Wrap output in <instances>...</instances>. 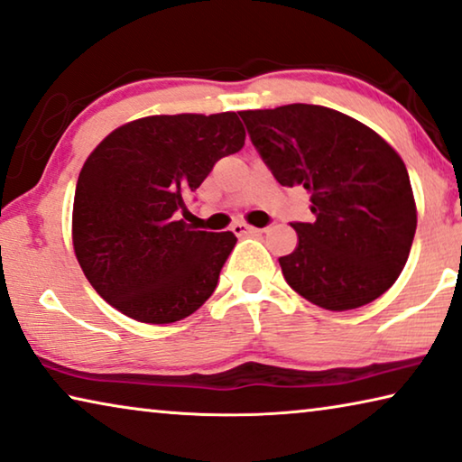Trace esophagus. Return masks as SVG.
Returning a JSON list of instances; mask_svg holds the SVG:
<instances>
[{
	"label": "esophagus",
	"mask_w": 462,
	"mask_h": 462,
	"mask_svg": "<svg viewBox=\"0 0 462 462\" xmlns=\"http://www.w3.org/2000/svg\"><path fill=\"white\" fill-rule=\"evenodd\" d=\"M232 232L238 234V236H245V234H261L265 232L263 228H254V226H248L246 222H236L232 226Z\"/></svg>",
	"instance_id": "esophagus-1"
}]
</instances>
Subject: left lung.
Segmentation results:
<instances>
[{
	"mask_svg": "<svg viewBox=\"0 0 462 462\" xmlns=\"http://www.w3.org/2000/svg\"><path fill=\"white\" fill-rule=\"evenodd\" d=\"M282 187L310 193L314 222H294V253L280 257L291 290L327 310L370 304L397 282L417 209L405 162L364 123L319 105L240 111Z\"/></svg>",
	"mask_w": 462,
	"mask_h": 462,
	"instance_id": "8db88e82",
	"label": "left lung"
}]
</instances>
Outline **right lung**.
Segmentation results:
<instances>
[{"label": "right lung", "mask_w": 462, "mask_h": 462, "mask_svg": "<svg viewBox=\"0 0 462 462\" xmlns=\"http://www.w3.org/2000/svg\"><path fill=\"white\" fill-rule=\"evenodd\" d=\"M236 113L152 115L116 127L86 158L73 197V251L92 288L129 319L168 325L214 294L232 232L177 219L219 158L243 150Z\"/></svg>", "instance_id": "obj_1"}]
</instances>
